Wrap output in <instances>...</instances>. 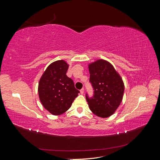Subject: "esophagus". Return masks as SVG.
Listing matches in <instances>:
<instances>
[{
    "instance_id": "esophagus-1",
    "label": "esophagus",
    "mask_w": 160,
    "mask_h": 160,
    "mask_svg": "<svg viewBox=\"0 0 160 160\" xmlns=\"http://www.w3.org/2000/svg\"><path fill=\"white\" fill-rule=\"evenodd\" d=\"M80 93H81V94H83V93H84V89L83 88H82L80 90Z\"/></svg>"
}]
</instances>
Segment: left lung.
<instances>
[{
	"mask_svg": "<svg viewBox=\"0 0 160 160\" xmlns=\"http://www.w3.org/2000/svg\"><path fill=\"white\" fill-rule=\"evenodd\" d=\"M89 82L93 90V97L86 93L91 111L101 118H108L122 102L124 85L119 75L109 62L99 59L89 65Z\"/></svg>",
	"mask_w": 160,
	"mask_h": 160,
	"instance_id": "1",
	"label": "left lung"
}]
</instances>
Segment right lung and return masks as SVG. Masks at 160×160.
<instances>
[{
  "label": "right lung",
  "instance_id": "1",
  "mask_svg": "<svg viewBox=\"0 0 160 160\" xmlns=\"http://www.w3.org/2000/svg\"><path fill=\"white\" fill-rule=\"evenodd\" d=\"M69 65L63 60L53 62L42 74L38 83V96L47 111L55 115L65 113L72 105L79 91L66 75Z\"/></svg>",
  "mask_w": 160,
  "mask_h": 160
}]
</instances>
